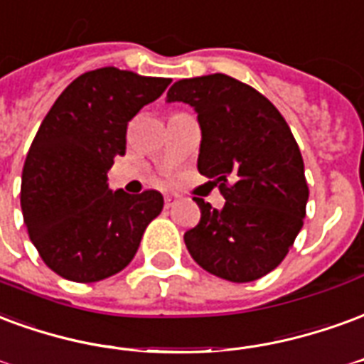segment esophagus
I'll list each match as a JSON object with an SVG mask.
<instances>
[{"label":"esophagus","mask_w":364,"mask_h":364,"mask_svg":"<svg viewBox=\"0 0 364 364\" xmlns=\"http://www.w3.org/2000/svg\"><path fill=\"white\" fill-rule=\"evenodd\" d=\"M176 201H178L176 196H164V208L166 209L174 208V203H176Z\"/></svg>","instance_id":"34e87169"}]
</instances>
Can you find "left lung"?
Here are the masks:
<instances>
[{"label":"left lung","instance_id":"left-lung-1","mask_svg":"<svg viewBox=\"0 0 364 364\" xmlns=\"http://www.w3.org/2000/svg\"><path fill=\"white\" fill-rule=\"evenodd\" d=\"M166 98L198 112V171L225 198L223 209L193 198L201 219L186 230V248L223 279L264 277L291 250L309 201L301 149L287 122L262 92L223 73L182 79Z\"/></svg>","mask_w":364,"mask_h":364}]
</instances>
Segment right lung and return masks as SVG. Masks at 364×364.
<instances>
[{
    "label": "right lung",
    "instance_id": "add662e5",
    "mask_svg": "<svg viewBox=\"0 0 364 364\" xmlns=\"http://www.w3.org/2000/svg\"><path fill=\"white\" fill-rule=\"evenodd\" d=\"M171 85L116 68L87 71L65 87L26 153L21 209L42 262L63 279L95 283L134 259L163 196L112 192L106 172L126 155L127 124Z\"/></svg>",
    "mask_w": 364,
    "mask_h": 364
}]
</instances>
